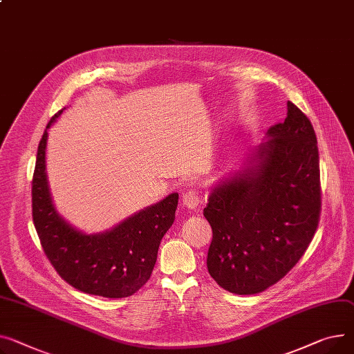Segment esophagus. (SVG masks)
Masks as SVG:
<instances>
[{"instance_id":"34e87169","label":"esophagus","mask_w":354,"mask_h":354,"mask_svg":"<svg viewBox=\"0 0 354 354\" xmlns=\"http://www.w3.org/2000/svg\"><path fill=\"white\" fill-rule=\"evenodd\" d=\"M202 202V196L199 192L196 191H189L186 192L183 196H182V203L185 207L187 209H196L199 206V203Z\"/></svg>"}]
</instances>
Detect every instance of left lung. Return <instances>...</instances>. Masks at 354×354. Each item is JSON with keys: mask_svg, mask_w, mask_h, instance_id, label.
<instances>
[{"mask_svg": "<svg viewBox=\"0 0 354 354\" xmlns=\"http://www.w3.org/2000/svg\"><path fill=\"white\" fill-rule=\"evenodd\" d=\"M209 194L203 216L212 227L206 265L225 290H266L300 261L320 216V171L315 129L288 101L285 122Z\"/></svg>", "mask_w": 354, "mask_h": 354, "instance_id": "left-lung-1", "label": "left lung"}]
</instances>
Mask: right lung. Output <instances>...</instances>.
Listing matches in <instances>:
<instances>
[{
	"label": "right lung",
	"instance_id": "1",
	"mask_svg": "<svg viewBox=\"0 0 354 354\" xmlns=\"http://www.w3.org/2000/svg\"><path fill=\"white\" fill-rule=\"evenodd\" d=\"M64 109L51 118L46 129ZM46 129L32 178V221L46 257L66 283L84 293L109 299L133 295L151 277L160 241L175 221L179 195L171 194L105 232L84 233L69 225L53 203L45 172Z\"/></svg>",
	"mask_w": 354,
	"mask_h": 354
}]
</instances>
